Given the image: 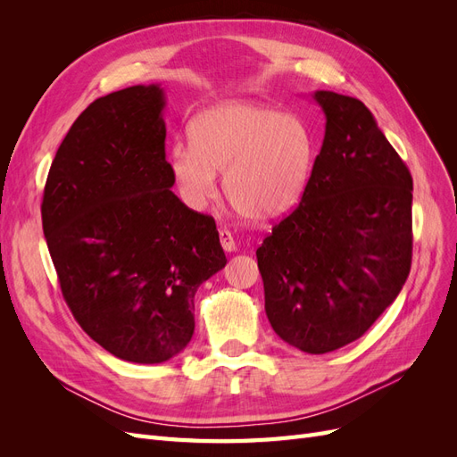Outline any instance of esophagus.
Instances as JSON below:
<instances>
[{
    "label": "esophagus",
    "mask_w": 457,
    "mask_h": 457,
    "mask_svg": "<svg viewBox=\"0 0 457 457\" xmlns=\"http://www.w3.org/2000/svg\"><path fill=\"white\" fill-rule=\"evenodd\" d=\"M219 242H220V245H223L225 252L237 250V242H234V237L230 234V230H227V228L219 230Z\"/></svg>",
    "instance_id": "esophagus-1"
}]
</instances>
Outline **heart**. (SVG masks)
Returning a JSON list of instances; mask_svg holds the SVG:
<instances>
[{"label":"heart","instance_id":"obj_1","mask_svg":"<svg viewBox=\"0 0 457 457\" xmlns=\"http://www.w3.org/2000/svg\"><path fill=\"white\" fill-rule=\"evenodd\" d=\"M314 139L295 114L228 101L190 123V143H175L170 173L179 196L204 210L217 192V171L230 205L244 219L269 223L292 212L312 173Z\"/></svg>","mask_w":457,"mask_h":457}]
</instances>
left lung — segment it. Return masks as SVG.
Masks as SVG:
<instances>
[{
  "label": "left lung",
  "mask_w": 457,
  "mask_h": 457,
  "mask_svg": "<svg viewBox=\"0 0 457 457\" xmlns=\"http://www.w3.org/2000/svg\"><path fill=\"white\" fill-rule=\"evenodd\" d=\"M326 135L295 210L257 247L272 329L324 354L362 337L411 267V175L358 99L316 91Z\"/></svg>",
  "instance_id": "obj_1"
}]
</instances>
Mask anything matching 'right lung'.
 Listing matches in <instances>:
<instances>
[{
    "mask_svg": "<svg viewBox=\"0 0 457 457\" xmlns=\"http://www.w3.org/2000/svg\"><path fill=\"white\" fill-rule=\"evenodd\" d=\"M160 86L93 101L51 163L41 223L68 309L121 361L160 364L195 334V295L227 265L212 215L170 190Z\"/></svg>",
    "mask_w": 457,
    "mask_h": 457,
    "instance_id": "obj_1",
    "label": "right lung"
}]
</instances>
